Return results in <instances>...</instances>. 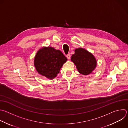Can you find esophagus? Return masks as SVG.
Here are the masks:
<instances>
[{
  "label": "esophagus",
  "instance_id": "1",
  "mask_svg": "<svg viewBox=\"0 0 128 128\" xmlns=\"http://www.w3.org/2000/svg\"><path fill=\"white\" fill-rule=\"evenodd\" d=\"M66 57L68 59H70V57H71V55L70 54H68L66 55Z\"/></svg>",
  "mask_w": 128,
  "mask_h": 128
}]
</instances>
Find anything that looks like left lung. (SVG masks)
I'll use <instances>...</instances> for the list:
<instances>
[{"label":"left lung","mask_w":128,"mask_h":128,"mask_svg":"<svg viewBox=\"0 0 128 128\" xmlns=\"http://www.w3.org/2000/svg\"><path fill=\"white\" fill-rule=\"evenodd\" d=\"M71 61L75 64L78 72L83 75L90 74L96 68V61L94 55L83 48H78L72 55Z\"/></svg>","instance_id":"8db88e82"}]
</instances>
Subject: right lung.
<instances>
[{
    "instance_id": "right-lung-1",
    "label": "right lung",
    "mask_w": 128,
    "mask_h": 128,
    "mask_svg": "<svg viewBox=\"0 0 128 128\" xmlns=\"http://www.w3.org/2000/svg\"><path fill=\"white\" fill-rule=\"evenodd\" d=\"M67 60V58L60 50L52 47H44L37 52L34 65L39 74L52 79L57 76Z\"/></svg>"
}]
</instances>
